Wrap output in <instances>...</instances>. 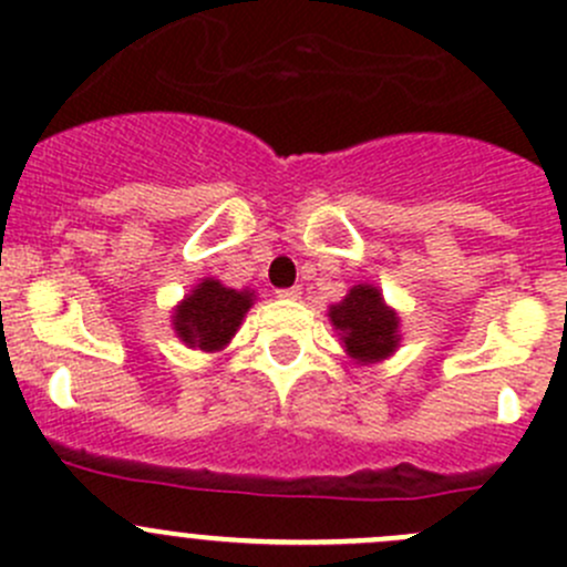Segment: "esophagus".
<instances>
[{
    "instance_id": "obj_1",
    "label": "esophagus",
    "mask_w": 567,
    "mask_h": 567,
    "mask_svg": "<svg viewBox=\"0 0 567 567\" xmlns=\"http://www.w3.org/2000/svg\"><path fill=\"white\" fill-rule=\"evenodd\" d=\"M276 295L281 297V300H297V297H300V289H297V286H289V289H278Z\"/></svg>"
}]
</instances>
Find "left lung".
<instances>
[{
  "label": "left lung",
  "instance_id": "8db88e82",
  "mask_svg": "<svg viewBox=\"0 0 567 567\" xmlns=\"http://www.w3.org/2000/svg\"><path fill=\"white\" fill-rule=\"evenodd\" d=\"M330 319L341 330L347 352L360 363H377L399 347V317L373 286H354L347 300L330 308Z\"/></svg>",
  "mask_w": 567,
  "mask_h": 567
}]
</instances>
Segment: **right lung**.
<instances>
[{
	"mask_svg": "<svg viewBox=\"0 0 567 567\" xmlns=\"http://www.w3.org/2000/svg\"><path fill=\"white\" fill-rule=\"evenodd\" d=\"M250 291L226 289L218 281H204L194 289V295L185 297L183 306L174 317V330L188 347L198 349H220L229 343L240 327L245 311L254 306Z\"/></svg>",
	"mask_w": 567,
	"mask_h": 567,
	"instance_id": "right-lung-1",
	"label": "right lung"
}]
</instances>
